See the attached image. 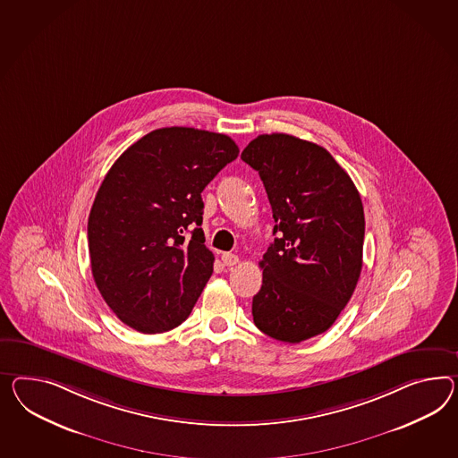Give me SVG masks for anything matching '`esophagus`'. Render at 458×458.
Instances as JSON below:
<instances>
[{"label": "esophagus", "mask_w": 458, "mask_h": 458, "mask_svg": "<svg viewBox=\"0 0 458 458\" xmlns=\"http://www.w3.org/2000/svg\"><path fill=\"white\" fill-rule=\"evenodd\" d=\"M224 266H227V267H231V266H235V264H239V258L235 256V254H231V252H224L223 256Z\"/></svg>", "instance_id": "34e87169"}]
</instances>
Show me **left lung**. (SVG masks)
<instances>
[{"label":"left lung","instance_id":"obj_1","mask_svg":"<svg viewBox=\"0 0 458 458\" xmlns=\"http://www.w3.org/2000/svg\"><path fill=\"white\" fill-rule=\"evenodd\" d=\"M241 159L262 179L279 235L259 262L254 324L299 344L326 332L352 297L362 270V199L327 149L291 134H260Z\"/></svg>","mask_w":458,"mask_h":458}]
</instances>
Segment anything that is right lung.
I'll return each mask as SVG.
<instances>
[{
	"label": "right lung",
	"mask_w": 458,
	"mask_h": 458,
	"mask_svg": "<svg viewBox=\"0 0 458 458\" xmlns=\"http://www.w3.org/2000/svg\"><path fill=\"white\" fill-rule=\"evenodd\" d=\"M239 148L229 136L161 128L107 171L88 219L94 282L126 326L161 334L181 326L209 281L200 192Z\"/></svg>",
	"instance_id": "right-lung-1"
}]
</instances>
